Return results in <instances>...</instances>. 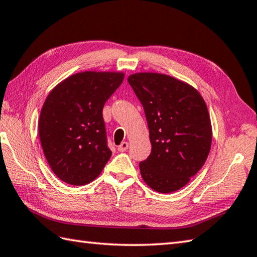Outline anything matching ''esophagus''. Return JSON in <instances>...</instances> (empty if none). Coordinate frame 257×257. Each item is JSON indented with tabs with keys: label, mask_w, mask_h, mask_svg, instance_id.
Returning a JSON list of instances; mask_svg holds the SVG:
<instances>
[{
	"label": "esophagus",
	"mask_w": 257,
	"mask_h": 257,
	"mask_svg": "<svg viewBox=\"0 0 257 257\" xmlns=\"http://www.w3.org/2000/svg\"><path fill=\"white\" fill-rule=\"evenodd\" d=\"M128 147H129V144L127 142H122L121 144L118 146V150H119V152L122 153V152H125V150L128 149Z\"/></svg>",
	"instance_id": "esophagus-1"
}]
</instances>
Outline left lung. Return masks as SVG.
Here are the masks:
<instances>
[{
    "instance_id": "left-lung-1",
    "label": "left lung",
    "mask_w": 257,
    "mask_h": 257,
    "mask_svg": "<svg viewBox=\"0 0 257 257\" xmlns=\"http://www.w3.org/2000/svg\"><path fill=\"white\" fill-rule=\"evenodd\" d=\"M147 119L152 153L139 163L145 183L173 193L203 167L212 145V125L202 95L189 84L160 73L128 78Z\"/></svg>"
}]
</instances>
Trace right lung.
<instances>
[{
  "label": "right lung",
  "instance_id": "right-lung-1",
  "mask_svg": "<svg viewBox=\"0 0 257 257\" xmlns=\"http://www.w3.org/2000/svg\"><path fill=\"white\" fill-rule=\"evenodd\" d=\"M122 80L120 72L85 71L65 79L48 95L39 136L50 167L62 182L91 183L111 157L102 109Z\"/></svg>",
  "mask_w": 257,
  "mask_h": 257
}]
</instances>
